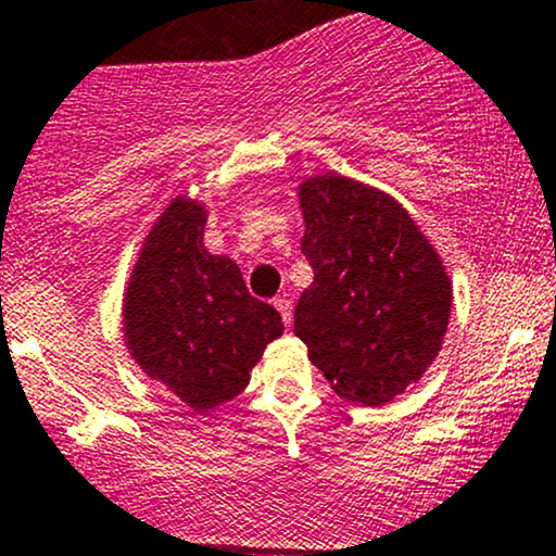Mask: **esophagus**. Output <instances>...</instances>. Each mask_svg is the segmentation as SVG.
Wrapping results in <instances>:
<instances>
[{"mask_svg":"<svg viewBox=\"0 0 556 556\" xmlns=\"http://www.w3.org/2000/svg\"><path fill=\"white\" fill-rule=\"evenodd\" d=\"M273 304H276V309L280 312V317H283V326L289 328L291 320H294V304H291L289 299H283V296H278Z\"/></svg>","mask_w":556,"mask_h":556,"instance_id":"1","label":"esophagus"}]
</instances>
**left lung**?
Wrapping results in <instances>:
<instances>
[{
  "label": "left lung",
  "instance_id": "1",
  "mask_svg": "<svg viewBox=\"0 0 556 556\" xmlns=\"http://www.w3.org/2000/svg\"><path fill=\"white\" fill-rule=\"evenodd\" d=\"M299 204L315 280L294 309V333L336 394L389 404L444 344V262L394 197L354 178L312 176L299 186Z\"/></svg>",
  "mask_w": 556,
  "mask_h": 556
}]
</instances>
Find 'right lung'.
Listing matches in <instances>:
<instances>
[{"mask_svg": "<svg viewBox=\"0 0 556 556\" xmlns=\"http://www.w3.org/2000/svg\"><path fill=\"white\" fill-rule=\"evenodd\" d=\"M204 204L173 199L123 294L130 357L197 413L239 396L265 346L283 333L278 312L247 291L239 265L204 249Z\"/></svg>", "mask_w": 556, "mask_h": 556, "instance_id": "obj_1", "label": "right lung"}]
</instances>
